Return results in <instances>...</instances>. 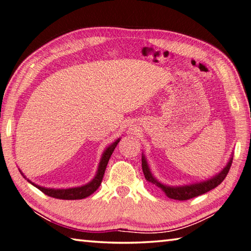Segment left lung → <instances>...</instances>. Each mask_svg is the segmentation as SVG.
I'll list each match as a JSON object with an SVG mask.
<instances>
[{"label": "left lung", "instance_id": "left-lung-1", "mask_svg": "<svg viewBox=\"0 0 251 251\" xmlns=\"http://www.w3.org/2000/svg\"><path fill=\"white\" fill-rule=\"evenodd\" d=\"M231 162H233V158H230V160L227 163V166L223 169L218 175L215 176L211 177L206 181H202L199 182V183H193L190 185H182V186H168L165 184H161L160 182H158L156 179H154L153 176L150 172L149 167L147 165V161H146L145 157H141V167H143V171H144V176L146 177V180L151 182V183L158 185L163 192L166 193L168 198L173 199V200H179V201H185V200H190L193 199L195 197H199V195L204 194L211 191L213 189H215L217 185H220L228 173Z\"/></svg>", "mask_w": 251, "mask_h": 251}]
</instances>
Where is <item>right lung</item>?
Masks as SVG:
<instances>
[{
	"instance_id": "obj_1",
	"label": "right lung",
	"mask_w": 251,
	"mask_h": 251,
	"mask_svg": "<svg viewBox=\"0 0 251 251\" xmlns=\"http://www.w3.org/2000/svg\"><path fill=\"white\" fill-rule=\"evenodd\" d=\"M120 139L116 140L115 143H113L110 147H107L105 151H104L101 161H100V166L97 172V176H94V179L90 182V183L85 184L83 186H79V188H72V189H46L43 188V186H39L37 184L31 183L29 180H27L30 182L31 184L35 185L36 188L39 189L43 193H45L48 197H51L54 199H60V200H81L84 198H88L89 195L94 193L95 191L98 190V188L101 184V182L103 180V176L104 172H105L106 166L108 163V160L112 156V153L114 151V149L118 144ZM23 175V173H22ZM25 177V176H24Z\"/></svg>"
}]
</instances>
